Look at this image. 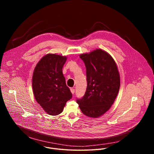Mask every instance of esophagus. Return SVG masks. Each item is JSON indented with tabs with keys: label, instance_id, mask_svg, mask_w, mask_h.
<instances>
[{
	"label": "esophagus",
	"instance_id": "1",
	"mask_svg": "<svg viewBox=\"0 0 154 154\" xmlns=\"http://www.w3.org/2000/svg\"><path fill=\"white\" fill-rule=\"evenodd\" d=\"M71 92L72 93V94H74V93H75V89H74V88H71Z\"/></svg>",
	"mask_w": 154,
	"mask_h": 154
}]
</instances>
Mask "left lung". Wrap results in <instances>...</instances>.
Listing matches in <instances>:
<instances>
[{"instance_id":"8db88e82","label":"left lung","mask_w":154,"mask_h":154,"mask_svg":"<svg viewBox=\"0 0 154 154\" xmlns=\"http://www.w3.org/2000/svg\"><path fill=\"white\" fill-rule=\"evenodd\" d=\"M86 73L85 95L77 99L82 112L98 118L110 108L119 92L120 77L116 64L110 55L101 49L80 55Z\"/></svg>"}]
</instances>
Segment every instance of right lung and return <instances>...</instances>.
<instances>
[{
    "label": "right lung",
    "mask_w": 154,
    "mask_h": 154,
    "mask_svg": "<svg viewBox=\"0 0 154 154\" xmlns=\"http://www.w3.org/2000/svg\"><path fill=\"white\" fill-rule=\"evenodd\" d=\"M66 57L49 54L36 64L32 78L35 98L48 115L60 114L72 93L62 72Z\"/></svg>",
    "instance_id": "add662e5"
}]
</instances>
